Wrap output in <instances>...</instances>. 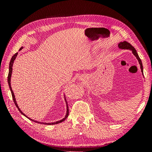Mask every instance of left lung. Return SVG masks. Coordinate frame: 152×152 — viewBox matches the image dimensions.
I'll list each match as a JSON object with an SVG mask.
<instances>
[{
	"label": "left lung",
	"instance_id": "8db88e82",
	"mask_svg": "<svg viewBox=\"0 0 152 152\" xmlns=\"http://www.w3.org/2000/svg\"><path fill=\"white\" fill-rule=\"evenodd\" d=\"M118 47L120 49H127V50H129L132 52V53L136 57V58L138 60V62L140 64V68H141V71L142 72V74L143 75V66H142V62L141 59L140 58V57L138 56V54L137 53L136 50L134 48V46H132L130 44L128 43L126 41H124V42H121L119 44H118Z\"/></svg>",
	"mask_w": 152,
	"mask_h": 152
}]
</instances>
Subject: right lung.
I'll return each instance as SVG.
<instances>
[{"label":"right lung","mask_w":152,"mask_h":152,"mask_svg":"<svg viewBox=\"0 0 152 152\" xmlns=\"http://www.w3.org/2000/svg\"><path fill=\"white\" fill-rule=\"evenodd\" d=\"M23 48V46H22V47L20 48V50H22ZM17 54H18V52H17V53H16L15 55H14V56H12V58H11V60H10V64H9V75H8V84H9V88H10V92H11V94H12V96L13 101H14V102H15V105H16V106L17 107L18 110H19V111H20V112L22 114L24 115V116L26 117L27 118H28V119H29V120H30L31 121H32V122H36V123H38V124H59V123H61V122H62L63 121H64L66 119V118H68V114H69L68 106V104H67V102H66V98H64V99H65V101H66V114L65 117H64V118H63V119L60 120H59V121H57V122H52V123H45V122H38V121H35V120H34L31 119V118H28V116H27L26 115L24 114V113H23V112H22L21 110H20V107H18L17 103H16V99H15V94H14V92H13V91H12V88H11V84H10V79H11V76H12V66H13V63H14V61H15V60L16 56H17ZM64 97H65V96H64Z\"/></svg>","instance_id":"1"}]
</instances>
